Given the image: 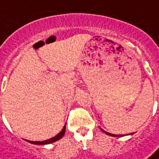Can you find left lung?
<instances>
[{"instance_id":"1","label":"left lung","mask_w":159,"mask_h":159,"mask_svg":"<svg viewBox=\"0 0 159 159\" xmlns=\"http://www.w3.org/2000/svg\"><path fill=\"white\" fill-rule=\"evenodd\" d=\"M100 130L103 132V133H105V134H107V135H110V136H114V137H118V136H120V135H116V134H109V133H107V132H105L104 130H102L101 128H100Z\"/></svg>"}]
</instances>
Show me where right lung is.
I'll return each instance as SVG.
<instances>
[{"label":"right lung","mask_w":159,"mask_h":159,"mask_svg":"<svg viewBox=\"0 0 159 159\" xmlns=\"http://www.w3.org/2000/svg\"><path fill=\"white\" fill-rule=\"evenodd\" d=\"M65 132H66V125H64V127L63 129L61 130V132L58 134L56 135L55 137H53V138H51V139H49V140H46V141H43V142H30V143H33V144H38V145H45V144H50V143H52V142H57V141H59V139H61L64 134H65Z\"/></svg>","instance_id":"add662e5"}]
</instances>
